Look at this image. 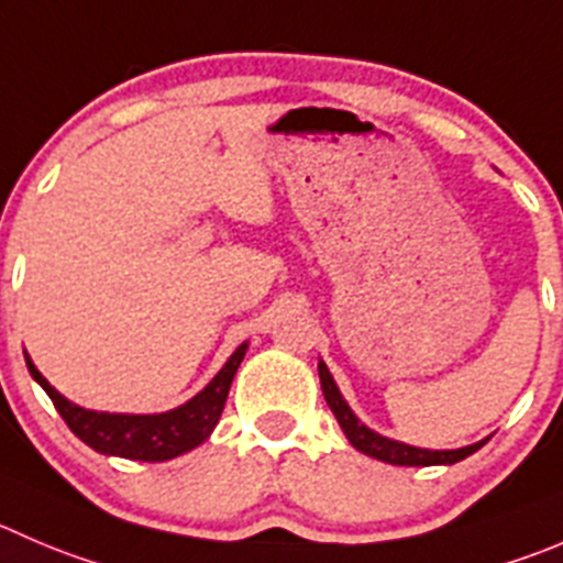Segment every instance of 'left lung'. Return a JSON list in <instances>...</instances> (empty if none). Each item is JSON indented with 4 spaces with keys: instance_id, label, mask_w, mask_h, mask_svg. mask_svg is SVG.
Listing matches in <instances>:
<instances>
[{
    "instance_id": "1",
    "label": "left lung",
    "mask_w": 563,
    "mask_h": 563,
    "mask_svg": "<svg viewBox=\"0 0 563 563\" xmlns=\"http://www.w3.org/2000/svg\"><path fill=\"white\" fill-rule=\"evenodd\" d=\"M318 373H320V387H323V398L329 404V409L334 411L336 422H340L342 433L347 437L353 448L358 453H365V456L378 459V462H387L395 464V467H433V464H456L462 459L473 456L478 448L486 445V439L475 442V445H464L456 448V451H428V448H415V445H406V442H398V439H389L382 437L378 431L367 428L365 422L358 420L353 415V409L347 406V400L342 398L340 387H336L334 376L329 373L325 362L320 358L318 362Z\"/></svg>"
}]
</instances>
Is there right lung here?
<instances>
[{
    "mask_svg": "<svg viewBox=\"0 0 563 563\" xmlns=\"http://www.w3.org/2000/svg\"><path fill=\"white\" fill-rule=\"evenodd\" d=\"M245 351H249V342L238 345V351L227 358V365L212 376V382L201 393L192 395L187 404L159 411V415H121V411L85 409V406L71 404L66 395L57 393L37 373L30 353H24V358L30 376L44 387L66 426L82 439L85 445L93 448L96 453H104V456L132 459V462H168V459L198 448L216 431L223 406H227L229 387H232V378L243 362Z\"/></svg>",
    "mask_w": 563,
    "mask_h": 563,
    "instance_id": "1",
    "label": "right lung"
}]
</instances>
